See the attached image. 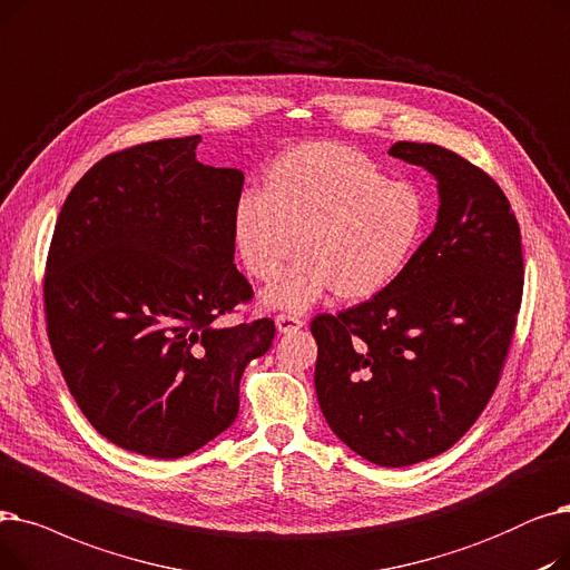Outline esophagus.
<instances>
[{"label": "esophagus", "instance_id": "esophagus-1", "mask_svg": "<svg viewBox=\"0 0 570 570\" xmlns=\"http://www.w3.org/2000/svg\"><path fill=\"white\" fill-rule=\"evenodd\" d=\"M304 324H306V322H304V317H299V315H289V313L276 315V327H278L281 334H292V332H296V330H302Z\"/></svg>", "mask_w": 570, "mask_h": 570}]
</instances>
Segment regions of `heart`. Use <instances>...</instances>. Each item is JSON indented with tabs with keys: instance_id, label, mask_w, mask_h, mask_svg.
<instances>
[{
	"instance_id": "obj_1",
	"label": "heart",
	"mask_w": 570,
	"mask_h": 570,
	"mask_svg": "<svg viewBox=\"0 0 570 570\" xmlns=\"http://www.w3.org/2000/svg\"><path fill=\"white\" fill-rule=\"evenodd\" d=\"M426 199L411 183L390 180L375 161L338 144L287 150L264 189L234 206V243L248 274L271 281L301 243L303 257L264 292L271 306L304 311L334 289L362 302L390 287L420 248Z\"/></svg>"
}]
</instances>
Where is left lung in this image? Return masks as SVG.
<instances>
[{
    "label": "left lung",
    "mask_w": 570,
    "mask_h": 570,
    "mask_svg": "<svg viewBox=\"0 0 570 570\" xmlns=\"http://www.w3.org/2000/svg\"><path fill=\"white\" fill-rule=\"evenodd\" d=\"M392 157L439 178V223L373 299L313 317L324 420L377 466L450 450L490 403L524 289L520 225L497 180L436 144Z\"/></svg>",
    "instance_id": "left-lung-1"
}]
</instances>
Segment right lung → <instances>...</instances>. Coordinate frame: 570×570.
I'll use <instances>...</instances> for the list:
<instances>
[{"instance_id": "add662e5", "label": "right lung", "mask_w": 570, "mask_h": 570, "mask_svg": "<svg viewBox=\"0 0 570 570\" xmlns=\"http://www.w3.org/2000/svg\"><path fill=\"white\" fill-rule=\"evenodd\" d=\"M202 137L106 155L69 193L43 274L46 332L67 387L111 443L178 459L238 415L271 317L225 327L253 302L234 264L238 169L197 161Z\"/></svg>"}]
</instances>
